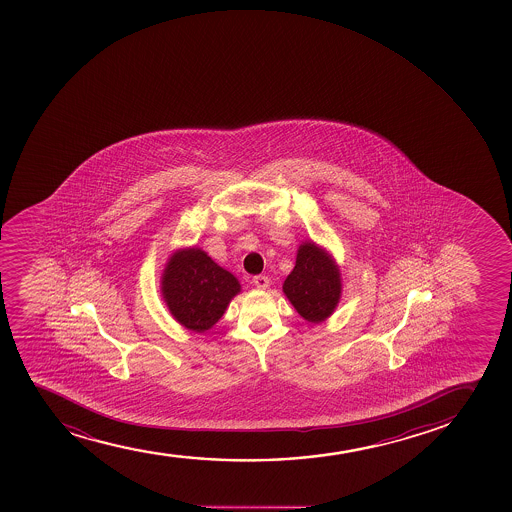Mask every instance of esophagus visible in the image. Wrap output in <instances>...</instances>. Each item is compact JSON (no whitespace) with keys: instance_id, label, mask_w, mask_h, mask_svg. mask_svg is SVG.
<instances>
[{"instance_id":"1","label":"esophagus","mask_w":512,"mask_h":512,"mask_svg":"<svg viewBox=\"0 0 512 512\" xmlns=\"http://www.w3.org/2000/svg\"><path fill=\"white\" fill-rule=\"evenodd\" d=\"M253 284H255L259 289L269 288V277L255 276L253 277Z\"/></svg>"}]
</instances>
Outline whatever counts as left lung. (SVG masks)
<instances>
[{
	"instance_id": "obj_1",
	"label": "left lung",
	"mask_w": 512,
	"mask_h": 512,
	"mask_svg": "<svg viewBox=\"0 0 512 512\" xmlns=\"http://www.w3.org/2000/svg\"><path fill=\"white\" fill-rule=\"evenodd\" d=\"M282 291L306 322H325L342 296V274L332 253L311 240L301 243Z\"/></svg>"
}]
</instances>
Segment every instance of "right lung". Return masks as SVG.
I'll use <instances>...</instances> for the list:
<instances>
[{"instance_id": "obj_1", "label": "right lung", "mask_w": 512, "mask_h": 512, "mask_svg": "<svg viewBox=\"0 0 512 512\" xmlns=\"http://www.w3.org/2000/svg\"><path fill=\"white\" fill-rule=\"evenodd\" d=\"M160 291L173 318L187 330L202 334L219 322L242 286L202 248L189 247L178 248L168 257Z\"/></svg>"}]
</instances>
